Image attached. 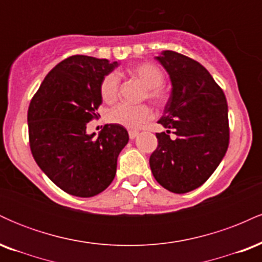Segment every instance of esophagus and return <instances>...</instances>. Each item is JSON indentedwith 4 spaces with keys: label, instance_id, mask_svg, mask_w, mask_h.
<instances>
[{
    "label": "esophagus",
    "instance_id": "1",
    "mask_svg": "<svg viewBox=\"0 0 262 262\" xmlns=\"http://www.w3.org/2000/svg\"><path fill=\"white\" fill-rule=\"evenodd\" d=\"M138 134H139V132L138 130H129V138H130L132 140L135 139V138L138 137Z\"/></svg>",
    "mask_w": 262,
    "mask_h": 262
}]
</instances>
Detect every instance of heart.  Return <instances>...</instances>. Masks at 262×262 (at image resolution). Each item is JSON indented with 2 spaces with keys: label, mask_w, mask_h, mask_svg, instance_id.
I'll list each match as a JSON object with an SVG mask.
<instances>
[{
  "label": "heart",
  "mask_w": 262,
  "mask_h": 262,
  "mask_svg": "<svg viewBox=\"0 0 262 262\" xmlns=\"http://www.w3.org/2000/svg\"><path fill=\"white\" fill-rule=\"evenodd\" d=\"M128 74L139 80L145 86L144 98H148L156 104L164 106L169 101V92L162 86L165 80L164 71L152 62H140L128 68ZM119 76L116 73H110L103 77L100 85L101 97L106 103H114L119 95ZM154 113L148 104L128 106L121 103L113 107L107 114V121L112 124L122 125L128 129H137L148 123Z\"/></svg>",
  "instance_id": "b5f03b06"
}]
</instances>
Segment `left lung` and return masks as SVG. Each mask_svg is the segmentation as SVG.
<instances>
[{
    "label": "left lung",
    "mask_w": 262,
    "mask_h": 262,
    "mask_svg": "<svg viewBox=\"0 0 262 262\" xmlns=\"http://www.w3.org/2000/svg\"><path fill=\"white\" fill-rule=\"evenodd\" d=\"M156 59L169 74L172 91L159 121L167 130L156 133L150 169L162 187L186 193L202 186L227 152L228 104L223 90L196 60L172 50Z\"/></svg>",
    "instance_id": "8db88e82"
}]
</instances>
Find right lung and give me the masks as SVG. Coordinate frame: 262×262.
Masks as SVG:
<instances>
[{"instance_id": "add662e5", "label": "right lung", "mask_w": 262, "mask_h": 262, "mask_svg": "<svg viewBox=\"0 0 262 262\" xmlns=\"http://www.w3.org/2000/svg\"><path fill=\"white\" fill-rule=\"evenodd\" d=\"M118 62L74 55L45 76L28 108L29 145L41 171L66 193L93 197L113 181L117 159L129 135L106 124L98 137L86 133L102 103L101 81Z\"/></svg>"}]
</instances>
